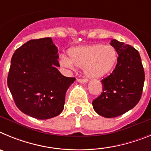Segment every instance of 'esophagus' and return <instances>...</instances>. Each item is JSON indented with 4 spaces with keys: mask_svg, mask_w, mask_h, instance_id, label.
Returning <instances> with one entry per match:
<instances>
[{
    "mask_svg": "<svg viewBox=\"0 0 151 151\" xmlns=\"http://www.w3.org/2000/svg\"><path fill=\"white\" fill-rule=\"evenodd\" d=\"M77 81H78V82H81V83H84V82H87L88 79L87 78H78Z\"/></svg>",
    "mask_w": 151,
    "mask_h": 151,
    "instance_id": "esophagus-1",
    "label": "esophagus"
}]
</instances>
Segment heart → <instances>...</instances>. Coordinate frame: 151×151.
<instances>
[{
	"label": "heart",
	"mask_w": 151,
	"mask_h": 151,
	"mask_svg": "<svg viewBox=\"0 0 151 151\" xmlns=\"http://www.w3.org/2000/svg\"><path fill=\"white\" fill-rule=\"evenodd\" d=\"M69 58L60 57L62 66L84 68L85 73L90 78L104 77L113 71L118 61V54L113 46L102 44L88 45L72 48Z\"/></svg>",
	"instance_id": "b5f03b06"
}]
</instances>
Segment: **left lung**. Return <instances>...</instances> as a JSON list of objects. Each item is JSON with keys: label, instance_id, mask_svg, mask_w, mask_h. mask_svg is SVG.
<instances>
[{"label": "left lung", "instance_id": "left-lung-1", "mask_svg": "<svg viewBox=\"0 0 151 151\" xmlns=\"http://www.w3.org/2000/svg\"><path fill=\"white\" fill-rule=\"evenodd\" d=\"M118 61L113 73L101 82L103 92L92 101L96 113L106 118L122 115L139 102L145 75L138 51L129 45L113 39Z\"/></svg>", "mask_w": 151, "mask_h": 151}]
</instances>
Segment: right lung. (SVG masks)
<instances>
[{"label":"right lung","instance_id":"add662e5","mask_svg":"<svg viewBox=\"0 0 151 151\" xmlns=\"http://www.w3.org/2000/svg\"><path fill=\"white\" fill-rule=\"evenodd\" d=\"M57 51L52 38H43L27 41L12 57L7 85L15 104L26 115L47 119L63 110L66 92L76 78L57 69Z\"/></svg>","mask_w":151,"mask_h":151}]
</instances>
